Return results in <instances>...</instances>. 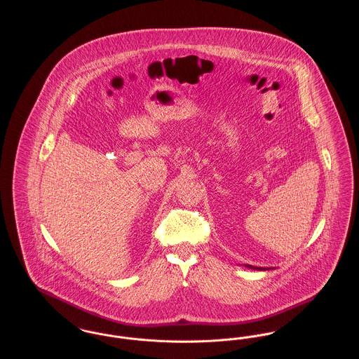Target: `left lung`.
<instances>
[{
  "label": "left lung",
  "instance_id": "1",
  "mask_svg": "<svg viewBox=\"0 0 359 359\" xmlns=\"http://www.w3.org/2000/svg\"><path fill=\"white\" fill-rule=\"evenodd\" d=\"M246 268L249 269H256V271H269V269H273V268H259V266H253V265H245Z\"/></svg>",
  "mask_w": 359,
  "mask_h": 359
}]
</instances>
